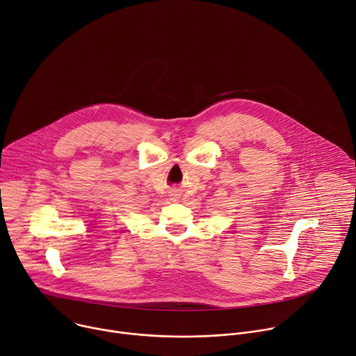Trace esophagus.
<instances>
[{
	"label": "esophagus",
	"instance_id": "34e87169",
	"mask_svg": "<svg viewBox=\"0 0 356 356\" xmlns=\"http://www.w3.org/2000/svg\"><path fill=\"white\" fill-rule=\"evenodd\" d=\"M172 195H177V194H176V191H175V193H173V194H172Z\"/></svg>",
	"mask_w": 356,
	"mask_h": 356
}]
</instances>
